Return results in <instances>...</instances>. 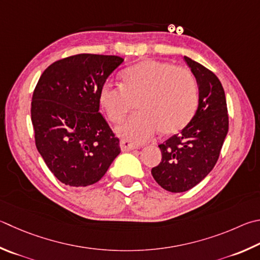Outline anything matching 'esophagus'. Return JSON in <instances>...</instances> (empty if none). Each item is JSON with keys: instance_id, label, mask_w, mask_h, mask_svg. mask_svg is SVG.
<instances>
[{"instance_id": "34e87169", "label": "esophagus", "mask_w": 260, "mask_h": 260, "mask_svg": "<svg viewBox=\"0 0 260 260\" xmlns=\"http://www.w3.org/2000/svg\"><path fill=\"white\" fill-rule=\"evenodd\" d=\"M120 149H121L122 152H127V151H132V150L136 149V146L133 143L128 142V141L121 140L120 141Z\"/></svg>"}]
</instances>
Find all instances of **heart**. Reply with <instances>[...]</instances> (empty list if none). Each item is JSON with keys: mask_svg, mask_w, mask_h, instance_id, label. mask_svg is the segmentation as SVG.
Returning <instances> with one entry per match:
<instances>
[{"mask_svg": "<svg viewBox=\"0 0 260 260\" xmlns=\"http://www.w3.org/2000/svg\"><path fill=\"white\" fill-rule=\"evenodd\" d=\"M124 84L106 83L99 100L111 121L122 120L129 111L132 100L139 98L140 110L116 133L128 142L141 144L160 132L172 134L182 129L194 115L199 100L198 84L188 70L168 62L145 60L125 69Z\"/></svg>", "mask_w": 260, "mask_h": 260, "instance_id": "obj_1", "label": "heart"}]
</instances>
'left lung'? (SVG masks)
<instances>
[{"label":"left lung","instance_id":"obj_1","mask_svg":"<svg viewBox=\"0 0 260 260\" xmlns=\"http://www.w3.org/2000/svg\"><path fill=\"white\" fill-rule=\"evenodd\" d=\"M199 88V105L190 122L162 144L161 162L151 169L165 190L185 192L199 184L218 160L229 132L224 88L216 75L197 61L184 56Z\"/></svg>","mask_w":260,"mask_h":260}]
</instances>
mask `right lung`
Returning <instances> with one entry per match:
<instances>
[{
	"label": "right lung",
	"mask_w": 260,
	"mask_h": 260,
	"mask_svg": "<svg viewBox=\"0 0 260 260\" xmlns=\"http://www.w3.org/2000/svg\"><path fill=\"white\" fill-rule=\"evenodd\" d=\"M124 62L117 55L76 54L49 66L31 99L35 143L61 183H96L120 153L119 140L100 109V89Z\"/></svg>",
	"instance_id": "add662e5"
}]
</instances>
